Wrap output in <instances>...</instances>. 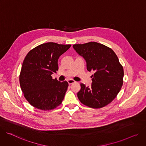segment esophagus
<instances>
[{
    "label": "esophagus",
    "mask_w": 146,
    "mask_h": 146,
    "mask_svg": "<svg viewBox=\"0 0 146 146\" xmlns=\"http://www.w3.org/2000/svg\"><path fill=\"white\" fill-rule=\"evenodd\" d=\"M68 84H69V85H71V84H73V83H75V82H76V81H75L74 80H72V79L68 80Z\"/></svg>",
    "instance_id": "obj_1"
}]
</instances>
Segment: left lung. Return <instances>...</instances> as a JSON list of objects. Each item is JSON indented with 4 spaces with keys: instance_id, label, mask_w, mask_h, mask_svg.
<instances>
[{
    "instance_id": "left-lung-1",
    "label": "left lung",
    "mask_w": 146,
    "mask_h": 146,
    "mask_svg": "<svg viewBox=\"0 0 146 146\" xmlns=\"http://www.w3.org/2000/svg\"><path fill=\"white\" fill-rule=\"evenodd\" d=\"M73 47L86 59L87 70L94 72L91 86L80 84L79 100L93 109L107 106L115 98L123 84V69L117 55L111 48L95 41Z\"/></svg>"
}]
</instances>
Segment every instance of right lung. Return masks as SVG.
<instances>
[{
	"label": "right lung",
	"instance_id": "1",
	"mask_svg": "<svg viewBox=\"0 0 146 146\" xmlns=\"http://www.w3.org/2000/svg\"><path fill=\"white\" fill-rule=\"evenodd\" d=\"M70 44L53 42L41 44L26 55L19 74L21 88L27 100L34 108L44 111L53 110L62 103L69 86L51 74L58 70V60Z\"/></svg>",
	"mask_w": 146,
	"mask_h": 146
}]
</instances>
